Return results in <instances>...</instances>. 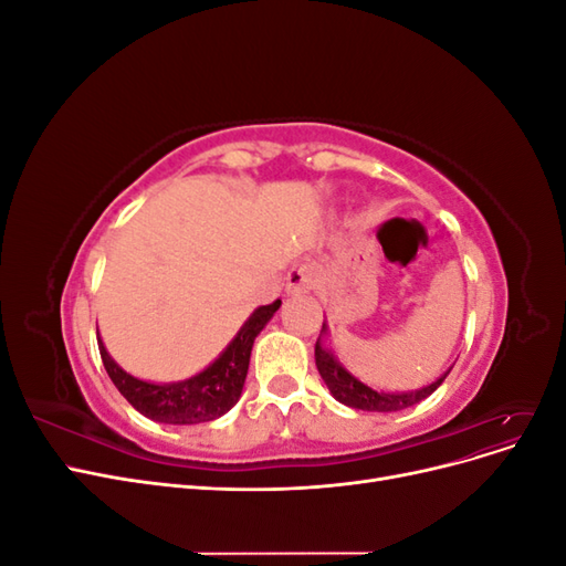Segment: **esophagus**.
Returning <instances> with one entry per match:
<instances>
[{"label": "esophagus", "instance_id": "esophagus-1", "mask_svg": "<svg viewBox=\"0 0 566 566\" xmlns=\"http://www.w3.org/2000/svg\"><path fill=\"white\" fill-rule=\"evenodd\" d=\"M316 285V269L310 262H300L293 269L287 271V279H285V290L290 295H302V293H310Z\"/></svg>", "mask_w": 566, "mask_h": 566}]
</instances>
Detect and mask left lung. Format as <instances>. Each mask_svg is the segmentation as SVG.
<instances>
[{"mask_svg": "<svg viewBox=\"0 0 566 566\" xmlns=\"http://www.w3.org/2000/svg\"><path fill=\"white\" fill-rule=\"evenodd\" d=\"M323 331H325V325H323ZM314 358H316V368L321 373V378L325 380V385H328L331 394L339 403H345L349 408H358V410H378V413L401 410V408H408V406L427 399L443 380H447V375L451 373V370L443 373L437 382H432L430 387H422L418 391L382 394V391H375V389L366 387L364 382L352 378V375L335 361L333 354L321 347V342H316Z\"/></svg>", "mask_w": 566, "mask_h": 566, "instance_id": "1", "label": "left lung"}]
</instances>
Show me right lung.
<instances>
[{
	"mask_svg": "<svg viewBox=\"0 0 566 566\" xmlns=\"http://www.w3.org/2000/svg\"><path fill=\"white\" fill-rule=\"evenodd\" d=\"M279 306L281 300L260 306V310L245 321L243 328L238 331L224 354H221L208 370H202L196 378L186 382L150 385L144 380H136L113 361L106 347L101 345L98 339L101 361H104L108 378L119 389V394H123L142 416L169 424L210 422L219 416H224L227 410L241 399L254 337L260 335L269 318L279 312Z\"/></svg>",
	"mask_w": 566,
	"mask_h": 566,
	"instance_id": "add662e5",
	"label": "right lung"
}]
</instances>
